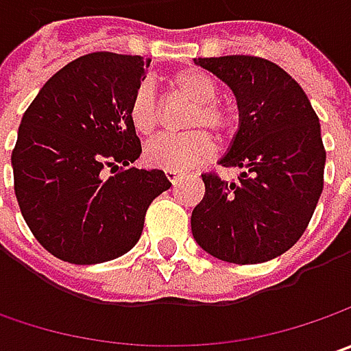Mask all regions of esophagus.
I'll return each mask as SVG.
<instances>
[{"label":"esophagus","mask_w":351,"mask_h":351,"mask_svg":"<svg viewBox=\"0 0 351 351\" xmlns=\"http://www.w3.org/2000/svg\"><path fill=\"white\" fill-rule=\"evenodd\" d=\"M166 178H168L169 182L176 185V183H178V180L182 178V171H173V169H166Z\"/></svg>","instance_id":"obj_1"}]
</instances>
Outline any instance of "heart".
<instances>
[{"label": "heart", "instance_id": "heart-1", "mask_svg": "<svg viewBox=\"0 0 351 351\" xmlns=\"http://www.w3.org/2000/svg\"><path fill=\"white\" fill-rule=\"evenodd\" d=\"M171 91L183 99L191 103L193 109L189 111L185 125L189 128H209L221 141L232 138L238 128L236 113L219 99V86L217 82L203 70H182L169 77ZM130 127L136 134L144 138L154 136L160 128V107L156 95L148 84H142L132 91L128 99L127 109ZM213 154V141L207 132L193 130L180 136H160L158 141L146 146L144 158L152 168L183 169L195 168L205 164Z\"/></svg>", "mask_w": 351, "mask_h": 351}]
</instances>
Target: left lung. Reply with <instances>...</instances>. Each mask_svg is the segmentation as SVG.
Wrapping results in <instances>:
<instances>
[{
    "label": "left lung",
    "mask_w": 351,
    "mask_h": 351,
    "mask_svg": "<svg viewBox=\"0 0 351 351\" xmlns=\"http://www.w3.org/2000/svg\"><path fill=\"white\" fill-rule=\"evenodd\" d=\"M195 64L234 93L238 130L219 164L242 173L236 183L201 176L205 195L191 213L193 238L223 262L274 260L303 236L322 193L318 117L303 88L274 62L236 54Z\"/></svg>",
    "instance_id": "left-lung-1"
}]
</instances>
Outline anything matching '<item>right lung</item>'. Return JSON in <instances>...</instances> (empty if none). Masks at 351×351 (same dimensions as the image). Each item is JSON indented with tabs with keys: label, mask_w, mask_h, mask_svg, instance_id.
<instances>
[{
	"label": "right lung",
	"mask_w": 351,
	"mask_h": 351,
	"mask_svg": "<svg viewBox=\"0 0 351 351\" xmlns=\"http://www.w3.org/2000/svg\"><path fill=\"white\" fill-rule=\"evenodd\" d=\"M148 66L150 58L128 54L80 56L21 119L11 154L15 195L34 238L64 262L91 265L127 254L148 205L171 187L162 169L132 168L142 146L128 99Z\"/></svg>",
	"instance_id": "obj_1"
}]
</instances>
